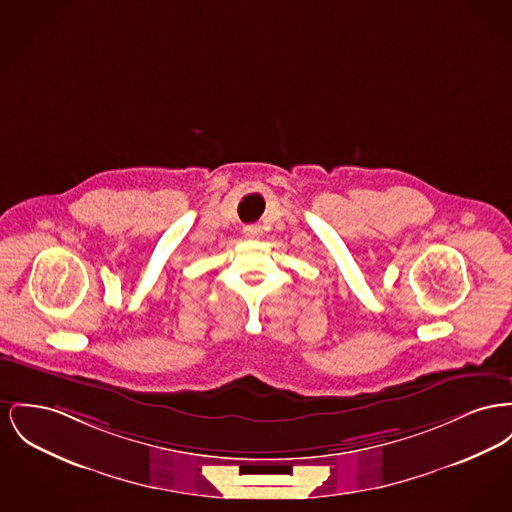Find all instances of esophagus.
Listing matches in <instances>:
<instances>
[{
	"label": "esophagus",
	"instance_id": "obj_1",
	"mask_svg": "<svg viewBox=\"0 0 512 512\" xmlns=\"http://www.w3.org/2000/svg\"><path fill=\"white\" fill-rule=\"evenodd\" d=\"M261 234V228L259 226H245V230H243V236L245 238H257Z\"/></svg>",
	"mask_w": 512,
	"mask_h": 512
}]
</instances>
